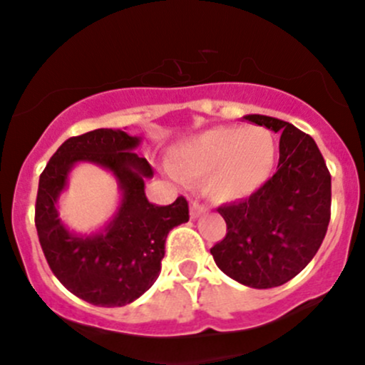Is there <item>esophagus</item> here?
Returning <instances> with one entry per match:
<instances>
[{
	"mask_svg": "<svg viewBox=\"0 0 365 365\" xmlns=\"http://www.w3.org/2000/svg\"><path fill=\"white\" fill-rule=\"evenodd\" d=\"M202 213H206V206L205 205H201V202H199L197 199L190 202V217L197 218V217H201Z\"/></svg>",
	"mask_w": 365,
	"mask_h": 365,
	"instance_id": "obj_1",
	"label": "esophagus"
}]
</instances>
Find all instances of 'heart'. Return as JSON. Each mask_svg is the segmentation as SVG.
I'll list each match as a JSON object with an SVG mask.
<instances>
[{"label":"heart","mask_w":365,"mask_h":365,"mask_svg":"<svg viewBox=\"0 0 365 365\" xmlns=\"http://www.w3.org/2000/svg\"><path fill=\"white\" fill-rule=\"evenodd\" d=\"M278 147L264 128L224 125L202 131L173 148V173L202 180L215 201H236L259 190L273 175Z\"/></svg>","instance_id":"heart-1"}]
</instances>
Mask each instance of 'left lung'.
Returning a JSON list of instances; mask_svg holds the SVG:
<instances>
[{"label":"left lung","mask_w":365,"mask_h":365,"mask_svg":"<svg viewBox=\"0 0 365 365\" xmlns=\"http://www.w3.org/2000/svg\"><path fill=\"white\" fill-rule=\"evenodd\" d=\"M243 120L282 134L278 168L250 197L218 208L227 234L210 252L241 285L273 289L301 273L320 248L331 220V175L313 138L295 125L267 115Z\"/></svg>","instance_id":"obj_1"}]
</instances>
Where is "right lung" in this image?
I'll return each instance as SVG.
<instances>
[{"instance_id":"obj_1","label":"right lung","mask_w":365,"mask_h":365,"mask_svg":"<svg viewBox=\"0 0 365 365\" xmlns=\"http://www.w3.org/2000/svg\"><path fill=\"white\" fill-rule=\"evenodd\" d=\"M141 136L122 129H94L64 141L40 176L34 224L52 273L76 297L103 308L125 306L153 285L160 273L164 245L173 227L189 222V202L152 205L145 180L153 171L134 152ZM78 163H94L113 173L121 192L118 210L91 235L70 232L56 202Z\"/></svg>"}]
</instances>
